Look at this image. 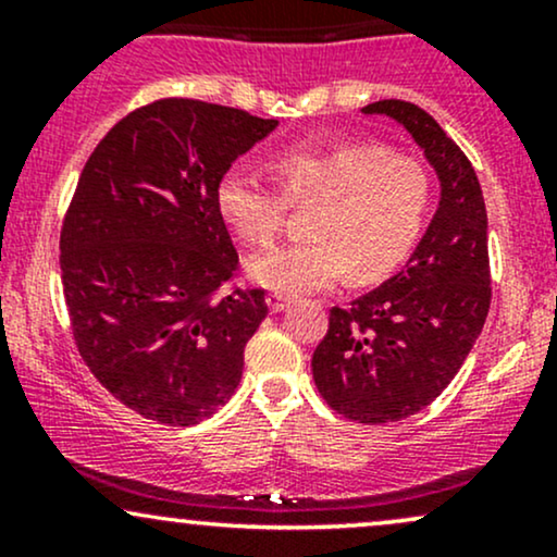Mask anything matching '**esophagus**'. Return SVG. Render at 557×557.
<instances>
[{
	"label": "esophagus",
	"mask_w": 557,
	"mask_h": 557,
	"mask_svg": "<svg viewBox=\"0 0 557 557\" xmlns=\"http://www.w3.org/2000/svg\"><path fill=\"white\" fill-rule=\"evenodd\" d=\"M267 304H270V311L280 314V311H285L287 306L293 304V298L285 296V293H270V296H267Z\"/></svg>",
	"instance_id": "obj_1"
}]
</instances>
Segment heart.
Instances as JSON below:
<instances>
[{
    "mask_svg": "<svg viewBox=\"0 0 557 557\" xmlns=\"http://www.w3.org/2000/svg\"><path fill=\"white\" fill-rule=\"evenodd\" d=\"M280 188L248 168H230L216 183V209L246 243H270L285 227L290 203H311L309 240L253 253L248 272L274 293H309L354 272L374 283L398 270L430 214L432 183L413 157L380 144L309 146L274 162Z\"/></svg>",
    "mask_w": 557,
    "mask_h": 557,
    "instance_id": "b5f03b06",
    "label": "heart"
}]
</instances>
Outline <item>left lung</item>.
<instances>
[{
  "label": "left lung",
  "mask_w": 557,
  "mask_h": 557,
  "mask_svg": "<svg viewBox=\"0 0 557 557\" xmlns=\"http://www.w3.org/2000/svg\"><path fill=\"white\" fill-rule=\"evenodd\" d=\"M411 133L440 177V207L417 251L387 283L332 306L311 359L317 389L341 417L389 424L419 413L450 385L474 348L492 300L487 209L469 157L421 107H363Z\"/></svg>",
  "instance_id": "left-lung-1"
}]
</instances>
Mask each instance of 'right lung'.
I'll use <instances>...</instances> for the list:
<instances>
[{"label":"right lung","instance_id":"right-lung-1","mask_svg":"<svg viewBox=\"0 0 557 557\" xmlns=\"http://www.w3.org/2000/svg\"><path fill=\"white\" fill-rule=\"evenodd\" d=\"M233 107L157 99L125 114L83 168L60 233L81 359L144 419L190 426L227 403L267 317L240 287L216 183L274 131Z\"/></svg>","mask_w":557,"mask_h":557}]
</instances>
